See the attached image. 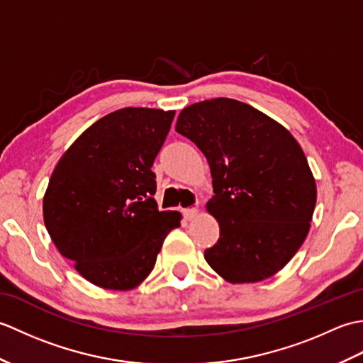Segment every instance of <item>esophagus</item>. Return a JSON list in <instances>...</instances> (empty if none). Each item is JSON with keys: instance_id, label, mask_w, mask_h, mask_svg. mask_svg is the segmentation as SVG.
I'll use <instances>...</instances> for the list:
<instances>
[{"instance_id": "1", "label": "esophagus", "mask_w": 363, "mask_h": 363, "mask_svg": "<svg viewBox=\"0 0 363 363\" xmlns=\"http://www.w3.org/2000/svg\"><path fill=\"white\" fill-rule=\"evenodd\" d=\"M182 213H184V218L191 221V220H195L198 217V209H196V207H190V209H184Z\"/></svg>"}]
</instances>
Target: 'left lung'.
Instances as JSON below:
<instances>
[{
	"label": "left lung",
	"instance_id": "1",
	"mask_svg": "<svg viewBox=\"0 0 363 363\" xmlns=\"http://www.w3.org/2000/svg\"><path fill=\"white\" fill-rule=\"evenodd\" d=\"M211 167L206 209L220 238L204 259L230 284L264 281L289 264L311 229L317 186L296 138L252 106L230 98L195 103L177 117Z\"/></svg>",
	"mask_w": 363,
	"mask_h": 363
}]
</instances>
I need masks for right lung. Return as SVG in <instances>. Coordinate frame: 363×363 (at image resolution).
Here are the masks:
<instances>
[{
    "label": "right lung",
    "instance_id": "add662e5",
    "mask_svg": "<svg viewBox=\"0 0 363 363\" xmlns=\"http://www.w3.org/2000/svg\"><path fill=\"white\" fill-rule=\"evenodd\" d=\"M174 111L125 107L95 121L57 162L43 221L59 252L91 284L130 290L156 265L182 215L157 209L154 159Z\"/></svg>",
    "mask_w": 363,
    "mask_h": 363
}]
</instances>
